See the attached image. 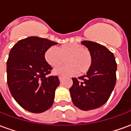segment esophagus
<instances>
[{"label":"esophagus","mask_w":131,"mask_h":131,"mask_svg":"<svg viewBox=\"0 0 131 131\" xmlns=\"http://www.w3.org/2000/svg\"><path fill=\"white\" fill-rule=\"evenodd\" d=\"M62 77H61V76H60V77H59V80H60V82H62Z\"/></svg>","instance_id":"obj_1"}]
</instances>
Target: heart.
Here are the masks:
<instances>
[{"label": "heart", "instance_id": "obj_1", "mask_svg": "<svg viewBox=\"0 0 131 131\" xmlns=\"http://www.w3.org/2000/svg\"><path fill=\"white\" fill-rule=\"evenodd\" d=\"M45 60L52 67H57L67 61L68 64L55 69L54 74L71 75L78 72L80 75L85 74L91 69L93 57L91 51L82 45L68 43L57 48L50 47L46 50Z\"/></svg>", "mask_w": 131, "mask_h": 131}]
</instances>
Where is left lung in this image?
Segmentation results:
<instances>
[{
	"instance_id": "1",
	"label": "left lung",
	"mask_w": 131,
	"mask_h": 131,
	"mask_svg": "<svg viewBox=\"0 0 131 131\" xmlns=\"http://www.w3.org/2000/svg\"><path fill=\"white\" fill-rule=\"evenodd\" d=\"M81 44L88 48L93 63L86 75L72 78L73 85L69 91L74 104L84 111L102 106L110 98L116 81L117 65L112 52L101 44L83 40Z\"/></svg>"
}]
</instances>
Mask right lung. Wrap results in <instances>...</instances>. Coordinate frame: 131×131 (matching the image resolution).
Wrapping results in <instances>:
<instances>
[{"instance_id": "1", "label": "right lung", "mask_w": 131, "mask_h": 131, "mask_svg": "<svg viewBox=\"0 0 131 131\" xmlns=\"http://www.w3.org/2000/svg\"><path fill=\"white\" fill-rule=\"evenodd\" d=\"M46 38L31 36L13 46L7 61V80L11 95L24 110L41 113L52 107L60 84L45 60L46 50L57 45Z\"/></svg>"}]
</instances>
